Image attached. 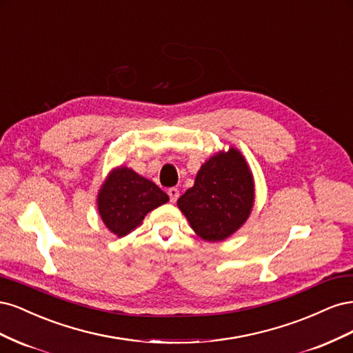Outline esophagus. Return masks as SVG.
I'll return each mask as SVG.
<instances>
[{
    "instance_id": "esophagus-1",
    "label": "esophagus",
    "mask_w": 353,
    "mask_h": 353,
    "mask_svg": "<svg viewBox=\"0 0 353 353\" xmlns=\"http://www.w3.org/2000/svg\"><path fill=\"white\" fill-rule=\"evenodd\" d=\"M168 196H169L170 201L175 203V201L178 200V197H179V191H178V188H175V187L169 188V190H168Z\"/></svg>"
}]
</instances>
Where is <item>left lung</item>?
I'll list each match as a JSON object with an SVG mask.
<instances>
[{"label": "left lung", "mask_w": 353, "mask_h": 353, "mask_svg": "<svg viewBox=\"0 0 353 353\" xmlns=\"http://www.w3.org/2000/svg\"><path fill=\"white\" fill-rule=\"evenodd\" d=\"M254 201L250 168L237 148L201 165L194 185L178 199L191 228L206 241H222L248 221Z\"/></svg>", "instance_id": "1"}]
</instances>
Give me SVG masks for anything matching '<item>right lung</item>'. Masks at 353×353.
Wrapping results in <instances>:
<instances>
[{
	"mask_svg": "<svg viewBox=\"0 0 353 353\" xmlns=\"http://www.w3.org/2000/svg\"><path fill=\"white\" fill-rule=\"evenodd\" d=\"M168 200L165 191L152 181L130 168L119 166L103 183L97 206L104 225L117 237H125L141 225L148 212L165 205Z\"/></svg>",
	"mask_w": 353,
	"mask_h": 353,
	"instance_id": "obj_1",
	"label": "right lung"
}]
</instances>
